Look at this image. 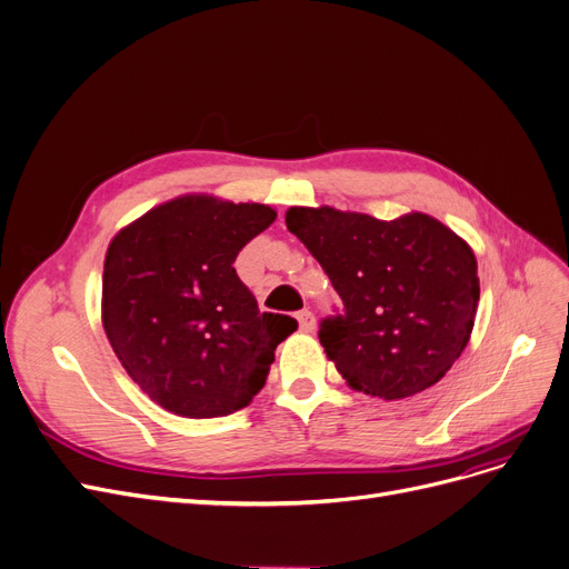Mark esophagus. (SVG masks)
Here are the masks:
<instances>
[{
  "label": "esophagus",
  "instance_id": "obj_1",
  "mask_svg": "<svg viewBox=\"0 0 569 569\" xmlns=\"http://www.w3.org/2000/svg\"><path fill=\"white\" fill-rule=\"evenodd\" d=\"M298 323H300L302 332H313L316 330V316L309 309H302V311H298Z\"/></svg>",
  "mask_w": 569,
  "mask_h": 569
}]
</instances>
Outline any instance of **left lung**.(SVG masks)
Wrapping results in <instances>:
<instances>
[{"label": "left lung", "mask_w": 569, "mask_h": 569, "mask_svg": "<svg viewBox=\"0 0 569 569\" xmlns=\"http://www.w3.org/2000/svg\"><path fill=\"white\" fill-rule=\"evenodd\" d=\"M286 226L341 298L318 339L346 383L402 400L449 372L479 305L477 258L456 232L426 213L379 220L332 207H292Z\"/></svg>", "instance_id": "left-lung-1"}]
</instances>
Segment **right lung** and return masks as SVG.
<instances>
[{"label":"right lung","mask_w":569,"mask_h":569,"mask_svg":"<svg viewBox=\"0 0 569 569\" xmlns=\"http://www.w3.org/2000/svg\"><path fill=\"white\" fill-rule=\"evenodd\" d=\"M277 220L264 204L209 194L171 200L107 251L102 320L139 388L171 413L216 418L249 405L298 320L260 311L232 267Z\"/></svg>","instance_id":"1"}]
</instances>
